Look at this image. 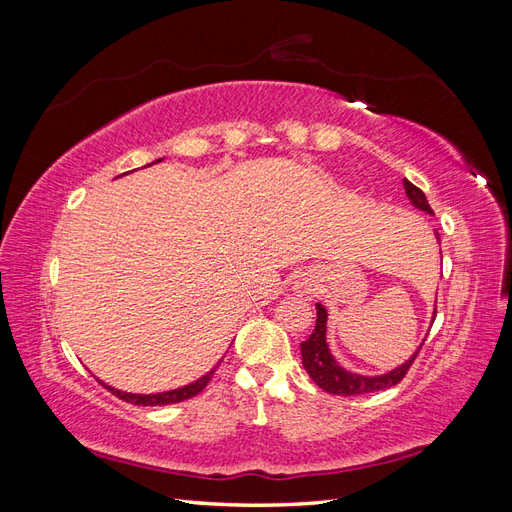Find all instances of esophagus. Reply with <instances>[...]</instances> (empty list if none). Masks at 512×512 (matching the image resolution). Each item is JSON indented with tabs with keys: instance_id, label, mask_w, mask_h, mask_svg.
Segmentation results:
<instances>
[{
	"instance_id": "1",
	"label": "esophagus",
	"mask_w": 512,
	"mask_h": 512,
	"mask_svg": "<svg viewBox=\"0 0 512 512\" xmlns=\"http://www.w3.org/2000/svg\"><path fill=\"white\" fill-rule=\"evenodd\" d=\"M307 286H309V284H307V280H301V282H297V288H301V290H309Z\"/></svg>"
}]
</instances>
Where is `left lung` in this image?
<instances>
[{"instance_id": "8db88e82", "label": "left lung", "mask_w": 512, "mask_h": 512, "mask_svg": "<svg viewBox=\"0 0 512 512\" xmlns=\"http://www.w3.org/2000/svg\"><path fill=\"white\" fill-rule=\"evenodd\" d=\"M404 190L410 203L423 213L433 215L425 194L416 188L414 183H410L408 179H404ZM436 239H440V235L436 232ZM327 307L322 303H316V327L309 335L305 342L301 344V356H303V367L322 391H327L331 395H365V393H374V391H384L389 389V386H395L401 378L408 374L410 365L414 363L418 350L421 346L416 348V352L410 356L408 361L401 363L399 367L386 371V374L380 376H361V374H354L350 369H344L335 361V356L329 350L327 344ZM436 320V309H433V318Z\"/></svg>"}]
</instances>
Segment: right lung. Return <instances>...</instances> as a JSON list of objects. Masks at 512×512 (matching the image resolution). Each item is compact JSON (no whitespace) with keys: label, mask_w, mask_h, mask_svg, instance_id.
I'll list each match as a JSON object with an SVG mask.
<instances>
[{"label":"right lung","mask_w":512,"mask_h":512,"mask_svg":"<svg viewBox=\"0 0 512 512\" xmlns=\"http://www.w3.org/2000/svg\"><path fill=\"white\" fill-rule=\"evenodd\" d=\"M156 162H162V158L156 160ZM156 162H151V164H156ZM147 166H149V164H147ZM213 371H215V367H211V369L207 371V374L200 376L198 380H194V382H190V384H185V386H179V389L164 391V393H149V395H143V393H126V391L115 389V386H108V384L102 382L100 378H96V380L104 386V389L111 391L115 397H119V399H123V401H128V404H134V406H166V404H179V401H185V399H190V397L198 395L200 391L205 389L207 382L211 380Z\"/></svg>","instance_id":"add662e5"}]
</instances>
